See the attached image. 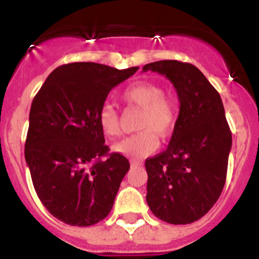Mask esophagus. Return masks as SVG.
<instances>
[{
    "label": "esophagus",
    "instance_id": "1",
    "mask_svg": "<svg viewBox=\"0 0 259 259\" xmlns=\"http://www.w3.org/2000/svg\"><path fill=\"white\" fill-rule=\"evenodd\" d=\"M139 166H143V163L139 161H131V167H139Z\"/></svg>",
    "mask_w": 259,
    "mask_h": 259
}]
</instances>
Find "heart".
Instances as JSON below:
<instances>
[{"mask_svg": "<svg viewBox=\"0 0 259 259\" xmlns=\"http://www.w3.org/2000/svg\"><path fill=\"white\" fill-rule=\"evenodd\" d=\"M128 105L141 109L137 130L140 132L114 144V152L131 158H144L158 148V137L166 139L172 134L178 109L171 98L163 96V89L154 83L139 81L128 87L122 95ZM97 122L102 134L113 139L120 134L119 116L111 105L101 107Z\"/></svg>", "mask_w": 259, "mask_h": 259, "instance_id": "heart-1", "label": "heart"}]
</instances>
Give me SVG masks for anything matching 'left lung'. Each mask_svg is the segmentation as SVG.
Listing matches in <instances>:
<instances>
[{
	"instance_id": "left-lung-1",
	"label": "left lung",
	"mask_w": 259,
	"mask_h": 259,
	"mask_svg": "<svg viewBox=\"0 0 259 259\" xmlns=\"http://www.w3.org/2000/svg\"><path fill=\"white\" fill-rule=\"evenodd\" d=\"M163 75L179 97V116L167 149L148 158L146 202L171 224L198 221L218 201L227 176L232 134L217 89L196 66L157 61L143 67Z\"/></svg>"
}]
</instances>
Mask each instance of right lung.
I'll use <instances>...</instances> for the list:
<instances>
[{"mask_svg":"<svg viewBox=\"0 0 259 259\" xmlns=\"http://www.w3.org/2000/svg\"><path fill=\"white\" fill-rule=\"evenodd\" d=\"M137 70L93 62L59 66L32 101L24 157L38 198L63 223L88 227L113 207L130 162L109 154L97 115L110 91Z\"/></svg>","mask_w":259,"mask_h":259,"instance_id":"obj_1","label":"right lung"}]
</instances>
